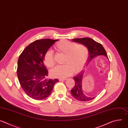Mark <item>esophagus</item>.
<instances>
[{
  "label": "esophagus",
  "instance_id": "1",
  "mask_svg": "<svg viewBox=\"0 0 128 128\" xmlns=\"http://www.w3.org/2000/svg\"><path fill=\"white\" fill-rule=\"evenodd\" d=\"M66 80V78H59V80H60V81H64V80Z\"/></svg>",
  "mask_w": 128,
  "mask_h": 128
}]
</instances>
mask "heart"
I'll return each mask as SVG.
<instances>
[{"label":"heart","mask_w":128,"mask_h":128,"mask_svg":"<svg viewBox=\"0 0 128 128\" xmlns=\"http://www.w3.org/2000/svg\"><path fill=\"white\" fill-rule=\"evenodd\" d=\"M55 50L65 54L64 63L50 71V75L54 78H64L70 76L72 71H80L85 65L88 56V48L82 44H76L67 40H61L54 46ZM44 62L48 67L54 65L52 52L47 51L44 56Z\"/></svg>","instance_id":"heart-1"}]
</instances>
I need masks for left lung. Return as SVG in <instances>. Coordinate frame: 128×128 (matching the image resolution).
<instances>
[{
  "instance_id": "1",
  "label": "left lung",
  "mask_w": 128,
  "mask_h": 128,
  "mask_svg": "<svg viewBox=\"0 0 128 128\" xmlns=\"http://www.w3.org/2000/svg\"><path fill=\"white\" fill-rule=\"evenodd\" d=\"M73 42L81 44L86 46L88 50V56L86 66L88 65L94 59L100 56H104L107 59L106 52L101 44L96 42L92 38H75L72 40ZM84 69L74 77L75 81V86L71 90V93L72 96L80 101H88L95 98L86 96L83 92L82 88V81L84 74Z\"/></svg>"
}]
</instances>
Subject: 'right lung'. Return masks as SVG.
<instances>
[{
	"label": "right lung",
	"instance_id": "right-lung-1",
	"mask_svg": "<svg viewBox=\"0 0 128 128\" xmlns=\"http://www.w3.org/2000/svg\"><path fill=\"white\" fill-rule=\"evenodd\" d=\"M58 40L42 39L28 45L20 55L18 61L17 76L25 93L35 100L48 97L58 79H47L48 71L44 60L46 52Z\"/></svg>",
	"mask_w": 128,
	"mask_h": 128
}]
</instances>
